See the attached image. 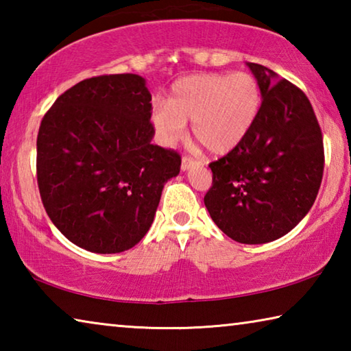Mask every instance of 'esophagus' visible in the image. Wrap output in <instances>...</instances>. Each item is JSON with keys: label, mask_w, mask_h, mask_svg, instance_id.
<instances>
[{"label": "esophagus", "mask_w": 351, "mask_h": 351, "mask_svg": "<svg viewBox=\"0 0 351 351\" xmlns=\"http://www.w3.org/2000/svg\"><path fill=\"white\" fill-rule=\"evenodd\" d=\"M199 162L198 161H195V159H192V158H189V156H184L182 158V161H181V169L186 171V170H189L190 167H193V165H198Z\"/></svg>", "instance_id": "34e87169"}]
</instances>
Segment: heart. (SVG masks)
<instances>
[{
    "label": "heart",
    "instance_id": "heart-1",
    "mask_svg": "<svg viewBox=\"0 0 351 351\" xmlns=\"http://www.w3.org/2000/svg\"><path fill=\"white\" fill-rule=\"evenodd\" d=\"M261 108V88L252 74L206 73L182 77L169 100H156L152 122L164 144L173 145L192 121L195 138L212 153L235 148L251 132Z\"/></svg>",
    "mask_w": 351,
    "mask_h": 351
}]
</instances>
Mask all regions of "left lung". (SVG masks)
I'll return each mask as SVG.
<instances>
[{
    "label": "left lung",
    "mask_w": 351,
    "mask_h": 351,
    "mask_svg": "<svg viewBox=\"0 0 351 351\" xmlns=\"http://www.w3.org/2000/svg\"><path fill=\"white\" fill-rule=\"evenodd\" d=\"M247 66L261 88L258 117L239 145L209 164L204 204L230 239L261 245L288 234L310 212L322 182L324 141L300 88L263 64Z\"/></svg>",
    "instance_id": "1"
}]
</instances>
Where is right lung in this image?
Masks as SVG:
<instances>
[{"label": "right lung", "mask_w": 351, "mask_h": 351, "mask_svg": "<svg viewBox=\"0 0 351 351\" xmlns=\"http://www.w3.org/2000/svg\"><path fill=\"white\" fill-rule=\"evenodd\" d=\"M152 94L136 74L99 75L64 91L37 136L46 213L75 246L117 254L144 239L181 156L153 145Z\"/></svg>", "instance_id": "add662e5"}]
</instances>
